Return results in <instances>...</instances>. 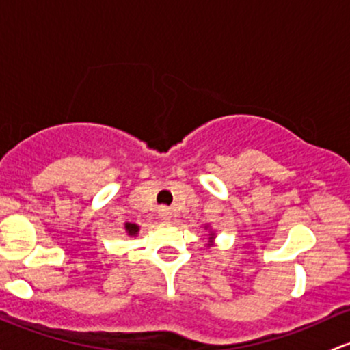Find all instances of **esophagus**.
<instances>
[{"label":"esophagus","mask_w":350,"mask_h":350,"mask_svg":"<svg viewBox=\"0 0 350 350\" xmlns=\"http://www.w3.org/2000/svg\"><path fill=\"white\" fill-rule=\"evenodd\" d=\"M159 216H161V219H163V221H171V217H172V213H171V209H167V207H161L159 209Z\"/></svg>","instance_id":"34e87169"}]
</instances>
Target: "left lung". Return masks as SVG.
Here are the masks:
<instances>
[{
  "mask_svg": "<svg viewBox=\"0 0 350 350\" xmlns=\"http://www.w3.org/2000/svg\"><path fill=\"white\" fill-rule=\"evenodd\" d=\"M213 237H214V232H211L209 234V243H213V241H211V239H213Z\"/></svg>",
  "mask_w": 350,
  "mask_h": 350,
  "instance_id": "8db88e82",
  "label": "left lung"
}]
</instances>
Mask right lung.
<instances>
[{"instance_id":"add662e5","label":"right lung","mask_w":350,"mask_h":350,"mask_svg":"<svg viewBox=\"0 0 350 350\" xmlns=\"http://www.w3.org/2000/svg\"><path fill=\"white\" fill-rule=\"evenodd\" d=\"M124 229H126V232H128V236H136V234L139 232V226L133 224V222H126Z\"/></svg>"}]
</instances>
